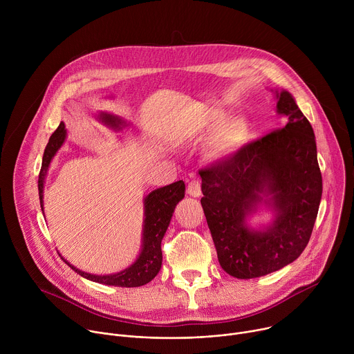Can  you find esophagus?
<instances>
[{"label":"esophagus","instance_id":"esophagus-1","mask_svg":"<svg viewBox=\"0 0 354 354\" xmlns=\"http://www.w3.org/2000/svg\"><path fill=\"white\" fill-rule=\"evenodd\" d=\"M187 193L190 196H193V197H198L201 194V185H200V182L196 180V179L190 180L189 185H187Z\"/></svg>","mask_w":354,"mask_h":354}]
</instances>
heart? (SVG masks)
Returning <instances> with one entry per match:
<instances>
[{
  "mask_svg": "<svg viewBox=\"0 0 354 354\" xmlns=\"http://www.w3.org/2000/svg\"><path fill=\"white\" fill-rule=\"evenodd\" d=\"M224 118V112L209 109L196 116L186 127V133L190 136H203L213 130L206 147V156L210 160L228 157L254 137V127L246 118Z\"/></svg>",
  "mask_w": 354,
  "mask_h": 354,
  "instance_id": "heart-1",
  "label": "heart"
}]
</instances>
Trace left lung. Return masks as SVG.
Returning <instances> with one entry per match:
<instances>
[{"label": "left lung", "instance_id": "1", "mask_svg": "<svg viewBox=\"0 0 354 354\" xmlns=\"http://www.w3.org/2000/svg\"><path fill=\"white\" fill-rule=\"evenodd\" d=\"M287 124L239 148L223 164L200 169V203L221 268L254 279L280 270L306 249L317 220L322 176L313 126L287 91H276ZM261 204L274 221L250 229L245 217Z\"/></svg>", "mask_w": 354, "mask_h": 354}]
</instances>
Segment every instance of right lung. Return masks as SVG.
I'll return each mask as SVG.
<instances>
[{
	"label": "right lung",
	"instance_id": "1",
	"mask_svg": "<svg viewBox=\"0 0 354 354\" xmlns=\"http://www.w3.org/2000/svg\"><path fill=\"white\" fill-rule=\"evenodd\" d=\"M100 122H104L106 126L112 129H122L124 127V122L111 113H99ZM67 136V130L64 123L62 122L57 127V130L50 137L43 160H41V168L39 174L37 187H39V198H40V207L43 212V187H44V179L47 169L52 162L53 157L56 156L60 147L63 145ZM185 197V182L178 180L168 186L160 187L151 192L144 197V225H142V245L138 258L133 265L126 268L124 270L115 273V274H91L86 272H82L77 269L75 266L70 265L64 258V262L80 276L96 281L99 284L106 286H116V287H140L153 280L162 265V250H161V241L168 230V225L171 223L174 210L179 201Z\"/></svg>",
	"mask_w": 354,
	"mask_h": 354
}]
</instances>
